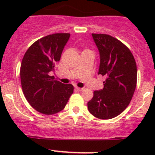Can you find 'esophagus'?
Instances as JSON below:
<instances>
[{
	"label": "esophagus",
	"mask_w": 155,
	"mask_h": 155,
	"mask_svg": "<svg viewBox=\"0 0 155 155\" xmlns=\"http://www.w3.org/2000/svg\"><path fill=\"white\" fill-rule=\"evenodd\" d=\"M75 90L78 91H82L83 90V88H82V87H79L76 86L75 87Z\"/></svg>",
	"instance_id": "1"
}]
</instances>
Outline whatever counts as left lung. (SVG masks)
<instances>
[{"label":"left lung","instance_id":"left-lung-1","mask_svg":"<svg viewBox=\"0 0 155 155\" xmlns=\"http://www.w3.org/2000/svg\"><path fill=\"white\" fill-rule=\"evenodd\" d=\"M92 37L100 52L98 74L106 80L102 90L94 91L87 109L96 118L110 119L121 114L132 99L137 86V64L120 40L108 34H92Z\"/></svg>","mask_w":155,"mask_h":155}]
</instances>
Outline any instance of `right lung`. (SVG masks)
I'll return each instance as SVG.
<instances>
[{
    "mask_svg": "<svg viewBox=\"0 0 155 155\" xmlns=\"http://www.w3.org/2000/svg\"><path fill=\"white\" fill-rule=\"evenodd\" d=\"M70 34H49L33 43L21 64L20 78L22 91L30 105L44 115L63 110L73 93L71 84L61 83L49 76L59 61Z\"/></svg>",
    "mask_w": 155,
    "mask_h": 155,
    "instance_id": "right-lung-1",
    "label": "right lung"
}]
</instances>
